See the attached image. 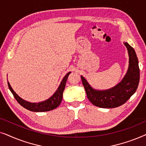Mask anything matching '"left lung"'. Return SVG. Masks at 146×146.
I'll list each match as a JSON object with an SVG mask.
<instances>
[{
	"instance_id": "1",
	"label": "left lung",
	"mask_w": 146,
	"mask_h": 146,
	"mask_svg": "<svg viewBox=\"0 0 146 146\" xmlns=\"http://www.w3.org/2000/svg\"><path fill=\"white\" fill-rule=\"evenodd\" d=\"M129 54V67L121 82L107 90H96L92 88L83 76L82 82L89 101L93 105L104 108H112L122 105L136 91L139 81L138 59L134 49L124 42Z\"/></svg>"
}]
</instances>
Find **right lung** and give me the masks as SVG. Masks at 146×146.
Listing matches in <instances>:
<instances>
[{
	"instance_id": "obj_1",
	"label": "right lung",
	"mask_w": 146,
	"mask_h": 146,
	"mask_svg": "<svg viewBox=\"0 0 146 146\" xmlns=\"http://www.w3.org/2000/svg\"><path fill=\"white\" fill-rule=\"evenodd\" d=\"M71 72H70L65 76L64 78L60 84L58 88L56 90V92L52 96H51L49 99L46 100L42 102L39 103H31L29 102L24 100L23 99H22L21 97H19L17 94L15 92V91L13 90V89L12 88L11 85L9 82H8V86L10 90L13 94L15 98L17 100V101L21 104L22 106L25 108L29 110L30 111H50L56 108L60 104L62 100V95H63V92L64 90L66 83L68 77L70 74Z\"/></svg>"
}]
</instances>
